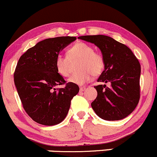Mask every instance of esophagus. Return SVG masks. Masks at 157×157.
<instances>
[{"instance_id": "obj_1", "label": "esophagus", "mask_w": 157, "mask_h": 157, "mask_svg": "<svg viewBox=\"0 0 157 157\" xmlns=\"http://www.w3.org/2000/svg\"><path fill=\"white\" fill-rule=\"evenodd\" d=\"M85 89H86V87H83V86L80 87V92H83V91H85Z\"/></svg>"}]
</instances>
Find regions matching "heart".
I'll use <instances>...</instances> for the list:
<instances>
[{
  "instance_id": "obj_1",
  "label": "heart",
  "mask_w": 157,
  "mask_h": 157,
  "mask_svg": "<svg viewBox=\"0 0 157 157\" xmlns=\"http://www.w3.org/2000/svg\"><path fill=\"white\" fill-rule=\"evenodd\" d=\"M80 59L78 73L74 74L68 81L77 85H84L92 80L93 75L98 76L103 72L105 67V59L101 53L94 51L90 44L85 42H77L68 51V56L58 54L55 59L56 71L63 77L70 75L69 60Z\"/></svg>"
}]
</instances>
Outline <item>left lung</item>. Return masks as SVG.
<instances>
[{
  "label": "left lung",
  "instance_id": "obj_1",
  "mask_svg": "<svg viewBox=\"0 0 157 157\" xmlns=\"http://www.w3.org/2000/svg\"><path fill=\"white\" fill-rule=\"evenodd\" d=\"M78 38L94 43L100 48L105 59V67L98 82L110 83L109 87L106 84L94 86L98 96L91 104L94 113L106 121L126 118L135 109L140 98L139 60L127 46L107 36Z\"/></svg>",
  "mask_w": 157,
  "mask_h": 157
}]
</instances>
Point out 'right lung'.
Returning <instances> with one entry per match:
<instances>
[{"label":"right lung","instance_id":"1","mask_svg":"<svg viewBox=\"0 0 157 157\" xmlns=\"http://www.w3.org/2000/svg\"><path fill=\"white\" fill-rule=\"evenodd\" d=\"M75 40L74 36L44 39L29 48L17 63L14 82L23 108L40 124L53 126L63 121L79 92L78 86L66 82L55 66L59 51ZM60 85L65 87L56 89Z\"/></svg>","mask_w":157,"mask_h":157}]
</instances>
